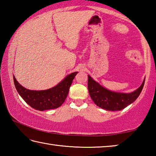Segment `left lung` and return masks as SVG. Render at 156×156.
I'll list each match as a JSON object with an SVG mask.
<instances>
[{"mask_svg":"<svg viewBox=\"0 0 156 156\" xmlns=\"http://www.w3.org/2000/svg\"><path fill=\"white\" fill-rule=\"evenodd\" d=\"M145 78L140 86L131 93L110 91L88 75V90L92 100L98 107L108 111H120L135 101L143 89Z\"/></svg>","mask_w":156,"mask_h":156,"instance_id":"8db88e82","label":"left lung"}]
</instances>
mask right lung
<instances>
[{"mask_svg": "<svg viewBox=\"0 0 156 156\" xmlns=\"http://www.w3.org/2000/svg\"><path fill=\"white\" fill-rule=\"evenodd\" d=\"M78 72L67 75L60 83L46 90H30L25 88L16 80L15 76L14 82L15 87L21 98L34 109L38 111L54 109L61 106L69 94L72 81Z\"/></svg>", "mask_w": 156, "mask_h": 156, "instance_id": "right-lung-1", "label": "right lung"}]
</instances>
